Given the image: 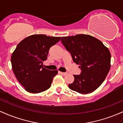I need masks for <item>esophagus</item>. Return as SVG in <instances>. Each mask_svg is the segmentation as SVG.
Wrapping results in <instances>:
<instances>
[{"mask_svg":"<svg viewBox=\"0 0 123 123\" xmlns=\"http://www.w3.org/2000/svg\"><path fill=\"white\" fill-rule=\"evenodd\" d=\"M59 73H60V74H61V75H62V76H65L66 74V73H65V72H59Z\"/></svg>","mask_w":123,"mask_h":123,"instance_id":"1","label":"esophagus"}]
</instances>
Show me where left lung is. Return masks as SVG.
Listing matches in <instances>:
<instances>
[{
	"mask_svg": "<svg viewBox=\"0 0 123 123\" xmlns=\"http://www.w3.org/2000/svg\"><path fill=\"white\" fill-rule=\"evenodd\" d=\"M61 43L69 52L81 73L73 75L70 90L81 94L95 91L104 82L111 68L109 50L99 40L88 35L62 37Z\"/></svg>",
	"mask_w": 123,
	"mask_h": 123,
	"instance_id": "obj_1",
	"label": "left lung"
}]
</instances>
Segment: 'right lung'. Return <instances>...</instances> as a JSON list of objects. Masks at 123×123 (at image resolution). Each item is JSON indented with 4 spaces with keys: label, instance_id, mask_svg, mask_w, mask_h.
Instances as JSON below:
<instances>
[{
    "label": "right lung",
    "instance_id": "right-lung-1",
    "mask_svg": "<svg viewBox=\"0 0 123 123\" xmlns=\"http://www.w3.org/2000/svg\"><path fill=\"white\" fill-rule=\"evenodd\" d=\"M61 37L33 35L25 38L17 46L11 58L12 69L15 77L26 91L39 93L51 87L57 70L43 67L51 46Z\"/></svg>",
    "mask_w": 123,
    "mask_h": 123
}]
</instances>
